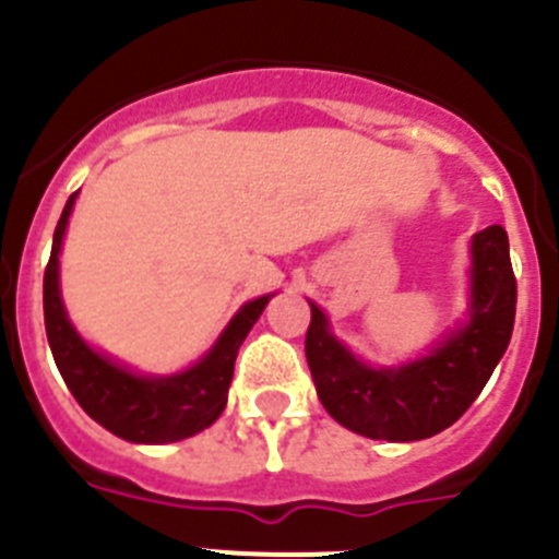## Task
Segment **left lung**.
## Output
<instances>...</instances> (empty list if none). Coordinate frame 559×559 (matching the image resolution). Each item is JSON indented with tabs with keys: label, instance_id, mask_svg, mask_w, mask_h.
Masks as SVG:
<instances>
[{
	"label": "left lung",
	"instance_id": "obj_1",
	"mask_svg": "<svg viewBox=\"0 0 559 559\" xmlns=\"http://www.w3.org/2000/svg\"><path fill=\"white\" fill-rule=\"evenodd\" d=\"M471 254V322L406 367L360 364L310 302L305 355L319 400L335 423L360 437L414 442L451 428L473 406L512 338L518 283L503 226L478 231Z\"/></svg>",
	"mask_w": 559,
	"mask_h": 559
}]
</instances>
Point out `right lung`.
<instances>
[{"label":"right lung","instance_id":"obj_1","mask_svg":"<svg viewBox=\"0 0 559 559\" xmlns=\"http://www.w3.org/2000/svg\"><path fill=\"white\" fill-rule=\"evenodd\" d=\"M75 195L78 192H72L63 206L61 221L52 235V254L44 271V328H47L49 349H52L63 383L75 394L88 417L128 442L165 445V442H179V439L204 431L226 408L237 349L254 328L271 296H260L237 310L218 344L187 372L170 374V378H147V374H133L131 369L117 367L114 360L97 355L75 333L61 302L58 254H61V240Z\"/></svg>","mask_w":559,"mask_h":559}]
</instances>
